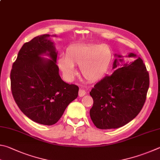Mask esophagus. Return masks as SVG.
Wrapping results in <instances>:
<instances>
[{
    "mask_svg": "<svg viewBox=\"0 0 160 160\" xmlns=\"http://www.w3.org/2000/svg\"><path fill=\"white\" fill-rule=\"evenodd\" d=\"M86 93V92L84 89L80 88L79 91H78V96H80V97L83 96Z\"/></svg>",
    "mask_w": 160,
    "mask_h": 160,
    "instance_id": "esophagus-1",
    "label": "esophagus"
}]
</instances>
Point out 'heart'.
<instances>
[{"instance_id": "heart-1", "label": "heart", "mask_w": 160, "mask_h": 160, "mask_svg": "<svg viewBox=\"0 0 160 160\" xmlns=\"http://www.w3.org/2000/svg\"><path fill=\"white\" fill-rule=\"evenodd\" d=\"M112 54L105 44H75L67 48L65 55L58 60V67L67 78L74 75V66H79L82 77L89 82L101 78L110 67Z\"/></svg>"}]
</instances>
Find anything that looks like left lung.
Here are the masks:
<instances>
[{
	"mask_svg": "<svg viewBox=\"0 0 160 160\" xmlns=\"http://www.w3.org/2000/svg\"><path fill=\"white\" fill-rule=\"evenodd\" d=\"M112 75L98 82L90 92L93 105L90 110L92 122L100 129L122 127L141 112L146 99L150 78L146 67L136 54L129 52L126 58L114 54Z\"/></svg>",
	"mask_w": 160,
	"mask_h": 160,
	"instance_id": "1",
	"label": "left lung"
}]
</instances>
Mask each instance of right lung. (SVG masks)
Segmentation results:
<instances>
[{
    "label": "right lung",
    "mask_w": 160,
    "mask_h": 160,
    "mask_svg": "<svg viewBox=\"0 0 160 160\" xmlns=\"http://www.w3.org/2000/svg\"><path fill=\"white\" fill-rule=\"evenodd\" d=\"M50 36H57L41 35L25 43L10 73L11 90L20 110L32 121L48 126L58 122L78 92L77 85L64 82L59 74L58 51Z\"/></svg>",
    "instance_id": "1"
}]
</instances>
